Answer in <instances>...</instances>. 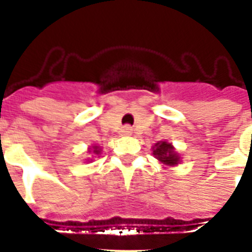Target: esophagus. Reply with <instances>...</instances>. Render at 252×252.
Returning a JSON list of instances; mask_svg holds the SVG:
<instances>
[{
  "label": "esophagus",
  "mask_w": 252,
  "mask_h": 252,
  "mask_svg": "<svg viewBox=\"0 0 252 252\" xmlns=\"http://www.w3.org/2000/svg\"><path fill=\"white\" fill-rule=\"evenodd\" d=\"M120 132H122L123 136H129V134L132 133V126H123L122 130H120Z\"/></svg>",
  "instance_id": "esophagus-1"
}]
</instances>
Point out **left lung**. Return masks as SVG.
<instances>
[{
    "instance_id": "1",
    "label": "left lung",
    "mask_w": 252,
    "mask_h": 252,
    "mask_svg": "<svg viewBox=\"0 0 252 252\" xmlns=\"http://www.w3.org/2000/svg\"><path fill=\"white\" fill-rule=\"evenodd\" d=\"M153 156L158 161L167 166H175L180 162L179 154L176 153L174 146L167 141H159L153 146Z\"/></svg>"
}]
</instances>
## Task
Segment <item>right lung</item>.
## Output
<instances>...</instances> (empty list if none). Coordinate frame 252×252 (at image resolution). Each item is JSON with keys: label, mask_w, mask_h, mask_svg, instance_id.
Segmentation results:
<instances>
[{"label": "right lung", "mask_w": 252, "mask_h": 252, "mask_svg": "<svg viewBox=\"0 0 252 252\" xmlns=\"http://www.w3.org/2000/svg\"><path fill=\"white\" fill-rule=\"evenodd\" d=\"M89 153H93L95 154V156H98V154L100 153V149H99V146H93V149L89 150Z\"/></svg>", "instance_id": "right-lung-1"}]
</instances>
